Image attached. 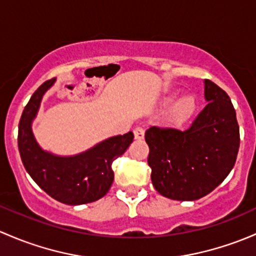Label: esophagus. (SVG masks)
<instances>
[{
    "mask_svg": "<svg viewBox=\"0 0 256 256\" xmlns=\"http://www.w3.org/2000/svg\"><path fill=\"white\" fill-rule=\"evenodd\" d=\"M133 133H134V138L138 139V140H140V139L144 138V134H146V130H144V128H142V127H136L133 130Z\"/></svg>",
    "mask_w": 256,
    "mask_h": 256,
    "instance_id": "34e87169",
    "label": "esophagus"
}]
</instances>
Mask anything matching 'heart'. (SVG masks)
<instances>
[{"instance_id": "b5f03b06", "label": "heart", "mask_w": 256, "mask_h": 256, "mask_svg": "<svg viewBox=\"0 0 256 256\" xmlns=\"http://www.w3.org/2000/svg\"><path fill=\"white\" fill-rule=\"evenodd\" d=\"M172 101L171 98L166 100V104ZM194 108H196V101L192 96H184L175 102L171 110V120L175 123H184L194 114Z\"/></svg>"}]
</instances>
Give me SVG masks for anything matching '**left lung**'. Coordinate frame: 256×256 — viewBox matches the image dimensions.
Segmentation results:
<instances>
[{
  "label": "left lung",
  "mask_w": 256,
  "mask_h": 256,
  "mask_svg": "<svg viewBox=\"0 0 256 256\" xmlns=\"http://www.w3.org/2000/svg\"><path fill=\"white\" fill-rule=\"evenodd\" d=\"M204 98L207 106L185 130L152 127L146 132L152 182L168 198L206 196L236 164L240 136L230 98L210 80H204Z\"/></svg>",
  "instance_id": "obj_1"
}]
</instances>
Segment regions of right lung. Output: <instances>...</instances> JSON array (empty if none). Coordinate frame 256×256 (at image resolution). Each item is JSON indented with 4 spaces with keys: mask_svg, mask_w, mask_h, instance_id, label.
Wrapping results in <instances>:
<instances>
[{
    "mask_svg": "<svg viewBox=\"0 0 256 256\" xmlns=\"http://www.w3.org/2000/svg\"><path fill=\"white\" fill-rule=\"evenodd\" d=\"M55 78L46 81L30 97L18 126V149L26 170L42 190L56 201L71 206L90 204L108 192L114 178L113 160L133 142V133L110 136L86 152L60 156L42 149L32 130L44 94Z\"/></svg>",
    "mask_w": 256,
    "mask_h": 256,
    "instance_id": "obj_1",
    "label": "right lung"
}]
</instances>
